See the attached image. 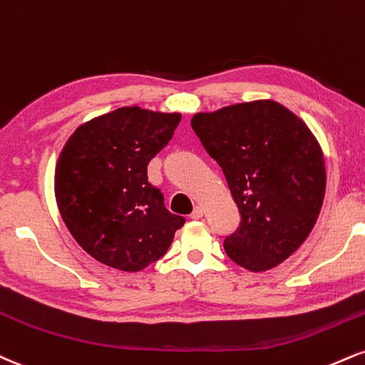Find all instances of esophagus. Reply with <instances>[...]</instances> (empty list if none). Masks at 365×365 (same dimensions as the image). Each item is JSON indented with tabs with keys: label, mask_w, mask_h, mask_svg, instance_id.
Instances as JSON below:
<instances>
[{
	"label": "esophagus",
	"mask_w": 365,
	"mask_h": 365,
	"mask_svg": "<svg viewBox=\"0 0 365 365\" xmlns=\"http://www.w3.org/2000/svg\"><path fill=\"white\" fill-rule=\"evenodd\" d=\"M202 216H204V210H202V207L197 205V207L194 209V212L190 214V219H195V221H197V219H200Z\"/></svg>",
	"instance_id": "obj_1"
}]
</instances>
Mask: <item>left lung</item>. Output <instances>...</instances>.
Here are the masks:
<instances>
[{
	"label": "left lung",
	"instance_id": "8db88e82",
	"mask_svg": "<svg viewBox=\"0 0 365 365\" xmlns=\"http://www.w3.org/2000/svg\"><path fill=\"white\" fill-rule=\"evenodd\" d=\"M190 124L240 210L226 255L255 274L275 269L304 243L322 210L327 170L318 139L270 98L197 112Z\"/></svg>",
	"mask_w": 365,
	"mask_h": 365
}]
</instances>
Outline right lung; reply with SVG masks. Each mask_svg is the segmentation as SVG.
I'll return each mask as SVG.
<instances>
[{
  "label": "right lung",
  "mask_w": 365,
  "mask_h": 365,
  "mask_svg": "<svg viewBox=\"0 0 365 365\" xmlns=\"http://www.w3.org/2000/svg\"><path fill=\"white\" fill-rule=\"evenodd\" d=\"M182 113L122 107L78 127L56 163L54 194L66 227L103 265L139 272L166 253L185 225L148 182Z\"/></svg>",
  "instance_id": "add662e5"
}]
</instances>
